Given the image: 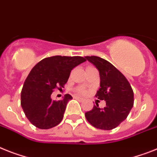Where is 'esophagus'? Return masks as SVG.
<instances>
[{
  "mask_svg": "<svg viewBox=\"0 0 157 157\" xmlns=\"http://www.w3.org/2000/svg\"><path fill=\"white\" fill-rule=\"evenodd\" d=\"M74 98L76 99V100H77V101H84V99L83 98H81V97H74Z\"/></svg>",
  "mask_w": 157,
  "mask_h": 157,
  "instance_id": "34e87169",
  "label": "esophagus"
}]
</instances>
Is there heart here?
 I'll list each match as a JSON object with an SVG mask.
<instances>
[{
    "label": "heart",
    "instance_id": "1",
    "mask_svg": "<svg viewBox=\"0 0 157 157\" xmlns=\"http://www.w3.org/2000/svg\"><path fill=\"white\" fill-rule=\"evenodd\" d=\"M77 93H79V94H81V95H85V93H86V90L84 89H78L77 90Z\"/></svg>",
    "mask_w": 157,
    "mask_h": 157
}]
</instances>
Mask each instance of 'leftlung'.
Instances as JSON below:
<instances>
[{"label": "left lung", "instance_id": "1", "mask_svg": "<svg viewBox=\"0 0 157 157\" xmlns=\"http://www.w3.org/2000/svg\"><path fill=\"white\" fill-rule=\"evenodd\" d=\"M98 69L101 88L96 97L106 101L104 109L98 104L91 111L85 113L87 121L93 127L112 130L123 122L133 106V91L126 77L108 60L99 56H85Z\"/></svg>", "mask_w": 157, "mask_h": 157}]
</instances>
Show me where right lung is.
Masks as SVG:
<instances>
[{
	"instance_id": "1",
	"label": "right lung",
	"mask_w": 157,
	"mask_h": 157,
	"mask_svg": "<svg viewBox=\"0 0 157 157\" xmlns=\"http://www.w3.org/2000/svg\"><path fill=\"white\" fill-rule=\"evenodd\" d=\"M85 60L82 56H50L40 60L30 71L22 88L21 105L34 126L48 129L60 123L72 97L65 94L62 100L52 101L51 95L56 89H62L72 68Z\"/></svg>"
}]
</instances>
